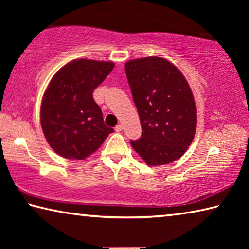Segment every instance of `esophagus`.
I'll return each mask as SVG.
<instances>
[{
    "mask_svg": "<svg viewBox=\"0 0 249 249\" xmlns=\"http://www.w3.org/2000/svg\"><path fill=\"white\" fill-rule=\"evenodd\" d=\"M122 129H123V125H122V124L116 125V127H115V132H121Z\"/></svg>",
    "mask_w": 249,
    "mask_h": 249,
    "instance_id": "34e87169",
    "label": "esophagus"
}]
</instances>
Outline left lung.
I'll list each match as a JSON object with an SVG mask.
<instances>
[{"instance_id":"obj_1","label":"left lung","mask_w":249,"mask_h":249,"mask_svg":"<svg viewBox=\"0 0 249 249\" xmlns=\"http://www.w3.org/2000/svg\"><path fill=\"white\" fill-rule=\"evenodd\" d=\"M125 71L142 125V137L130 145L148 166L179 159L196 128L195 98L184 75L161 57L133 59Z\"/></svg>"}]
</instances>
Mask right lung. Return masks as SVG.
<instances>
[{
  "label": "right lung",
  "mask_w": 249,
  "mask_h": 249,
  "mask_svg": "<svg viewBox=\"0 0 249 249\" xmlns=\"http://www.w3.org/2000/svg\"><path fill=\"white\" fill-rule=\"evenodd\" d=\"M114 68V62L75 59L57 71L40 107L41 128L50 147L68 159L93 154L114 129L104 124L93 91Z\"/></svg>",
  "instance_id": "1"
}]
</instances>
